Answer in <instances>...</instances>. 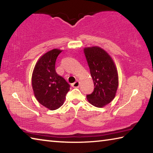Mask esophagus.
Here are the masks:
<instances>
[{"label":"esophagus","mask_w":153,"mask_h":153,"mask_svg":"<svg viewBox=\"0 0 153 153\" xmlns=\"http://www.w3.org/2000/svg\"><path fill=\"white\" fill-rule=\"evenodd\" d=\"M71 86L73 88H78L79 86V81H76V82L73 83V84H71Z\"/></svg>","instance_id":"1"}]
</instances>
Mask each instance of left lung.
I'll list each match as a JSON object with an SVG mask.
<instances>
[{
  "mask_svg": "<svg viewBox=\"0 0 153 153\" xmlns=\"http://www.w3.org/2000/svg\"><path fill=\"white\" fill-rule=\"evenodd\" d=\"M94 89L87 94L88 102L97 107H102L115 98L118 88V74L114 62L107 52L97 46L84 48Z\"/></svg>",
  "mask_w": 153,
  "mask_h": 153,
  "instance_id": "1",
  "label": "left lung"
}]
</instances>
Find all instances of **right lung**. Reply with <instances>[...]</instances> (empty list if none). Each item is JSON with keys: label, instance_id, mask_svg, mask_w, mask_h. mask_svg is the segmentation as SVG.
I'll return each instance as SVG.
<instances>
[{"label": "right lung", "instance_id": "obj_1", "mask_svg": "<svg viewBox=\"0 0 153 153\" xmlns=\"http://www.w3.org/2000/svg\"><path fill=\"white\" fill-rule=\"evenodd\" d=\"M61 53L59 49L48 51L36 64L32 74V88L36 99L51 110L61 107L70 85L55 70V62Z\"/></svg>", "mask_w": 153, "mask_h": 153}]
</instances>
